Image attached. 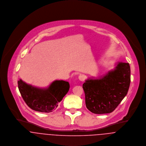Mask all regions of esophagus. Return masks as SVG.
Returning <instances> with one entry per match:
<instances>
[{"label":"esophagus","mask_w":146,"mask_h":146,"mask_svg":"<svg viewBox=\"0 0 146 146\" xmlns=\"http://www.w3.org/2000/svg\"><path fill=\"white\" fill-rule=\"evenodd\" d=\"M79 79L80 81L83 82V81H84V80L85 79V76L83 75H80L79 76Z\"/></svg>","instance_id":"obj_1"}]
</instances>
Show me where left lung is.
Here are the masks:
<instances>
[{
    "instance_id": "obj_1",
    "label": "left lung",
    "mask_w": 146,
    "mask_h": 146,
    "mask_svg": "<svg viewBox=\"0 0 146 146\" xmlns=\"http://www.w3.org/2000/svg\"><path fill=\"white\" fill-rule=\"evenodd\" d=\"M130 83L128 63L118 62L104 76L88 79L83 85L86 108L96 114L112 112L127 94Z\"/></svg>"
}]
</instances>
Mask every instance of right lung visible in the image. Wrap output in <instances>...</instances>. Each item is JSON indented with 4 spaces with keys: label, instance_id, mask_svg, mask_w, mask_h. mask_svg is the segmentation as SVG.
<instances>
[{
    "label": "right lung",
    "instance_id": "add662e5",
    "mask_svg": "<svg viewBox=\"0 0 146 146\" xmlns=\"http://www.w3.org/2000/svg\"><path fill=\"white\" fill-rule=\"evenodd\" d=\"M18 86L22 97L30 108L36 111L48 113L57 107L58 103L69 90L70 84L68 82L55 80L48 87L40 88L20 79Z\"/></svg>",
    "mask_w": 146,
    "mask_h": 146
}]
</instances>
